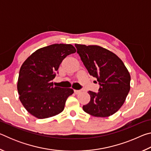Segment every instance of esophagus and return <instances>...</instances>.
<instances>
[{
  "label": "esophagus",
  "instance_id": "34e87169",
  "mask_svg": "<svg viewBox=\"0 0 151 151\" xmlns=\"http://www.w3.org/2000/svg\"><path fill=\"white\" fill-rule=\"evenodd\" d=\"M74 92H75V93L76 94H79V93H81V91H79V90H74Z\"/></svg>",
  "mask_w": 151,
  "mask_h": 151
}]
</instances>
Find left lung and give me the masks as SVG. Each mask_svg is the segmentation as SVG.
<instances>
[{"label": "left lung", "mask_w": 151, "mask_h": 151, "mask_svg": "<svg viewBox=\"0 0 151 151\" xmlns=\"http://www.w3.org/2000/svg\"><path fill=\"white\" fill-rule=\"evenodd\" d=\"M77 53L90 75L97 79V93L88 91L89 103L83 109L96 117L115 113L124 104L130 91L131 76L124 63L114 53L97 45L75 44Z\"/></svg>", "instance_id": "8db88e82"}]
</instances>
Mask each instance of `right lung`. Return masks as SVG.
<instances>
[{"mask_svg": "<svg viewBox=\"0 0 151 151\" xmlns=\"http://www.w3.org/2000/svg\"><path fill=\"white\" fill-rule=\"evenodd\" d=\"M72 45L54 44L39 48L27 58L19 71L17 90L27 111L38 119L60 113L74 91L53 86L58 67L66 56L76 52Z\"/></svg>", "mask_w": 151, "mask_h": 151, "instance_id": "add662e5", "label": "right lung"}]
</instances>
